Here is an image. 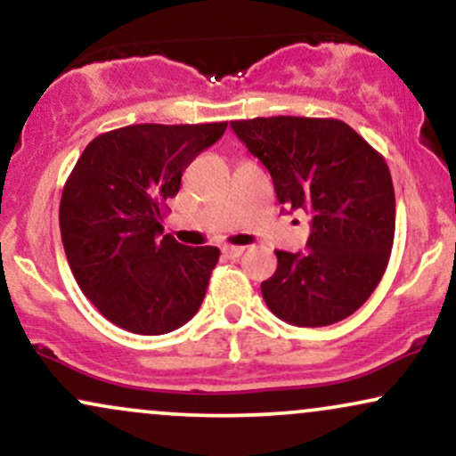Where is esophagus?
I'll return each mask as SVG.
<instances>
[{
	"label": "esophagus",
	"mask_w": 456,
	"mask_h": 456,
	"mask_svg": "<svg viewBox=\"0 0 456 456\" xmlns=\"http://www.w3.org/2000/svg\"><path fill=\"white\" fill-rule=\"evenodd\" d=\"M244 250H246V246H224V248H223V253L227 255L229 259H238L240 255L244 253Z\"/></svg>",
	"instance_id": "34e87169"
}]
</instances>
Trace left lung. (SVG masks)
Masks as SVG:
<instances>
[{"label":"left lung","mask_w":456,"mask_h":456,"mask_svg":"<svg viewBox=\"0 0 456 456\" xmlns=\"http://www.w3.org/2000/svg\"><path fill=\"white\" fill-rule=\"evenodd\" d=\"M281 206L311 214L308 253L276 250L265 305L291 326L319 328L358 311L379 285L395 242V186L384 156L328 118L235 119Z\"/></svg>","instance_id":"1"}]
</instances>
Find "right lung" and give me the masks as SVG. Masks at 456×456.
<instances>
[{
    "instance_id": "1",
    "label": "right lung",
    "mask_w": 456,
    "mask_h": 456,
    "mask_svg": "<svg viewBox=\"0 0 456 456\" xmlns=\"http://www.w3.org/2000/svg\"><path fill=\"white\" fill-rule=\"evenodd\" d=\"M227 122L133 124L98 134L60 203L61 242L83 294L115 326L167 334L195 317L221 250L162 235L165 201Z\"/></svg>"
}]
</instances>
